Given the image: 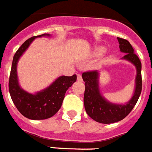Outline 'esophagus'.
<instances>
[{
	"label": "esophagus",
	"instance_id": "esophagus-1",
	"mask_svg": "<svg viewBox=\"0 0 152 152\" xmlns=\"http://www.w3.org/2000/svg\"><path fill=\"white\" fill-rule=\"evenodd\" d=\"M77 80L78 81H83V78H82L81 74H77Z\"/></svg>",
	"mask_w": 152,
	"mask_h": 152
}]
</instances>
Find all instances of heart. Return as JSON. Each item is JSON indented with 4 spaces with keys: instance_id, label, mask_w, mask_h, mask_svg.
Listing matches in <instances>:
<instances>
[{
    "instance_id": "heart-1",
    "label": "heart",
    "mask_w": 152,
    "mask_h": 152,
    "mask_svg": "<svg viewBox=\"0 0 152 152\" xmlns=\"http://www.w3.org/2000/svg\"><path fill=\"white\" fill-rule=\"evenodd\" d=\"M105 49L103 48V47H99V48H97L95 51V53H96V56H101L102 54L105 52Z\"/></svg>"
}]
</instances>
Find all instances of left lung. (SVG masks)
<instances>
[{
    "instance_id": "obj_1",
    "label": "left lung",
    "mask_w": 152,
    "mask_h": 152,
    "mask_svg": "<svg viewBox=\"0 0 152 152\" xmlns=\"http://www.w3.org/2000/svg\"><path fill=\"white\" fill-rule=\"evenodd\" d=\"M117 39L120 50L126 53L122 59L132 63L137 69L135 89L131 100L125 105L111 103L100 94L98 71H87L82 74L83 80L85 82L84 105L86 112L92 119L103 124L114 123L125 118L134 107L142 92V63L127 39L120 37Z\"/></svg>"
}]
</instances>
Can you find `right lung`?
I'll return each instance as SVG.
<instances>
[{
	"label": "right lung",
	"instance_id": "right-lung-1",
	"mask_svg": "<svg viewBox=\"0 0 152 152\" xmlns=\"http://www.w3.org/2000/svg\"><path fill=\"white\" fill-rule=\"evenodd\" d=\"M49 34L34 36L27 39L14 54L9 77V92L10 97L21 114L33 120L47 119L57 113L61 107L67 89L76 81V75L60 76L48 88L33 95L23 90L18 84L17 65L20 56L35 38Z\"/></svg>",
	"mask_w": 152,
	"mask_h": 152
}]
</instances>
